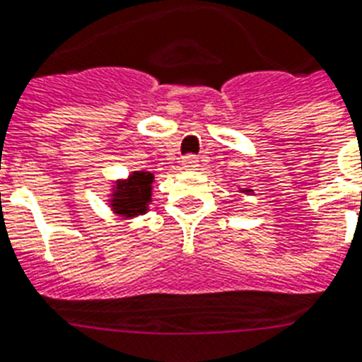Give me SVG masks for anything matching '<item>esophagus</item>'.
<instances>
[{
    "label": "esophagus",
    "instance_id": "34e87169",
    "mask_svg": "<svg viewBox=\"0 0 362 362\" xmlns=\"http://www.w3.org/2000/svg\"><path fill=\"white\" fill-rule=\"evenodd\" d=\"M198 157H194V155H187V157L181 160V164H183L185 170H196L198 168Z\"/></svg>",
    "mask_w": 362,
    "mask_h": 362
}]
</instances>
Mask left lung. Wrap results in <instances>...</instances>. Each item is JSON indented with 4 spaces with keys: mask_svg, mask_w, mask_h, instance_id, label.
<instances>
[{
    "mask_svg": "<svg viewBox=\"0 0 362 362\" xmlns=\"http://www.w3.org/2000/svg\"><path fill=\"white\" fill-rule=\"evenodd\" d=\"M241 192H245V194H250L252 190H250V189H241Z\"/></svg>",
    "mask_w": 362,
    "mask_h": 362,
    "instance_id": "1",
    "label": "left lung"
}]
</instances>
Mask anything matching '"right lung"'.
Listing matches in <instances>:
<instances>
[{
	"label": "right lung",
	"instance_id": "add662e5",
	"mask_svg": "<svg viewBox=\"0 0 362 362\" xmlns=\"http://www.w3.org/2000/svg\"><path fill=\"white\" fill-rule=\"evenodd\" d=\"M153 175L151 172H132L127 179H117L112 185L108 205L112 207L117 216H132L144 215L149 209L153 202Z\"/></svg>",
	"mask_w": 362,
	"mask_h": 362
}]
</instances>
